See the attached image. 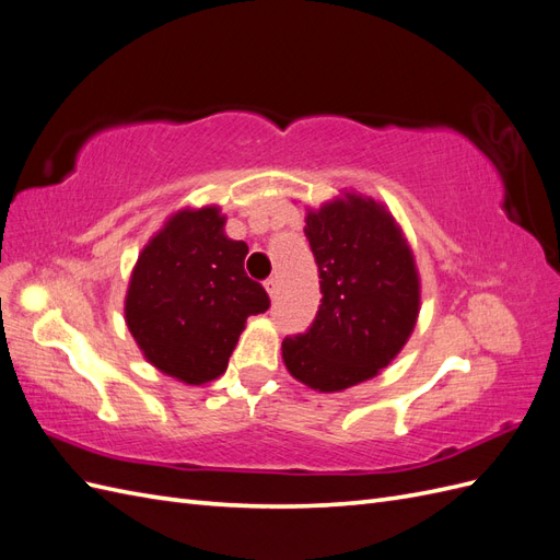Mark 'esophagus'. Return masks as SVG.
Segmentation results:
<instances>
[{
	"label": "esophagus",
	"mask_w": 560,
	"mask_h": 560,
	"mask_svg": "<svg viewBox=\"0 0 560 560\" xmlns=\"http://www.w3.org/2000/svg\"><path fill=\"white\" fill-rule=\"evenodd\" d=\"M264 284H266V292L270 294V299H273V296L278 294V278L270 276V278L264 282Z\"/></svg>",
	"instance_id": "34e87169"
}]
</instances>
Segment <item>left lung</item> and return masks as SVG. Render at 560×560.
<instances>
[{
  "label": "left lung",
  "mask_w": 560,
  "mask_h": 560,
  "mask_svg": "<svg viewBox=\"0 0 560 560\" xmlns=\"http://www.w3.org/2000/svg\"><path fill=\"white\" fill-rule=\"evenodd\" d=\"M306 217L319 273L313 325L287 336L290 374L319 393L374 378L395 360L418 317L413 254L376 200L348 194Z\"/></svg>",
  "instance_id": "1"
}]
</instances>
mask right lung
I'll return each instance as SVG.
<instances>
[{
  "label": "right lung",
  "mask_w": 560,
  "mask_h": 560,
  "mask_svg": "<svg viewBox=\"0 0 560 560\" xmlns=\"http://www.w3.org/2000/svg\"><path fill=\"white\" fill-rule=\"evenodd\" d=\"M247 245L224 235L217 208L182 210L142 249L126 322L144 358L189 385L226 371L249 315L270 299L245 273Z\"/></svg>",
  "instance_id": "obj_1"
}]
</instances>
